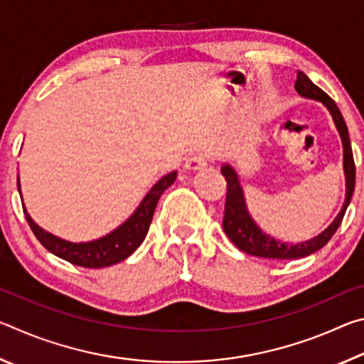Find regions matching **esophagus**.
Here are the masks:
<instances>
[{
	"label": "esophagus",
	"mask_w": 364,
	"mask_h": 364,
	"mask_svg": "<svg viewBox=\"0 0 364 364\" xmlns=\"http://www.w3.org/2000/svg\"><path fill=\"white\" fill-rule=\"evenodd\" d=\"M207 162H208V157L205 154H193V156H189L186 159V168L188 170H200L207 167Z\"/></svg>",
	"instance_id": "34e87169"
}]
</instances>
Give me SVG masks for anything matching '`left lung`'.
I'll list each match as a JSON object with an SVG mask.
<instances>
[{"instance_id": "8db88e82", "label": "left lung", "mask_w": 364, "mask_h": 364, "mask_svg": "<svg viewBox=\"0 0 364 364\" xmlns=\"http://www.w3.org/2000/svg\"><path fill=\"white\" fill-rule=\"evenodd\" d=\"M295 90L299 91L301 96L311 97V100L321 101L326 107L331 110L334 122L338 128V133L342 136L343 143V168L345 176H347V196H345V204L342 207L341 213L337 218L332 221L328 230H324L319 236L310 241H305L301 244L289 245L282 244L279 241H274L268 234L262 232L258 226L252 221L249 217L247 208L244 204L242 189L239 186L237 175L230 165H225L221 168V173L226 178V200H225V215H223V230L230 241L236 245L237 249L254 257H263V258H279V260H292V258H301L315 254L319 249H323L326 244L331 241L334 236L337 228L341 226L343 215L347 212V207L352 200L353 191H355V160L352 152V144H350L348 130L345 125V120L338 110L337 104L332 97L324 93L321 88L311 82L304 72L297 73V80H295Z\"/></svg>"}]
</instances>
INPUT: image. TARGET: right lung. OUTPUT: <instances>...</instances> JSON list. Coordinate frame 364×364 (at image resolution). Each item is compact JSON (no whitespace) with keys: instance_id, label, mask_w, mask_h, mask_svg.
<instances>
[{"instance_id":"obj_1","label":"right lung","mask_w":364,"mask_h":364,"mask_svg":"<svg viewBox=\"0 0 364 364\" xmlns=\"http://www.w3.org/2000/svg\"><path fill=\"white\" fill-rule=\"evenodd\" d=\"M175 180L176 171H171L167 176H164L157 184H154V188L147 193L144 200L141 202L138 210L132 215L130 220H127L120 228H117L107 236L93 242L73 244L63 241V239L53 236V234L41 230L38 225H35V221L30 218L27 210H23V213H26L27 223L32 228L36 239L51 254L72 264H77V267L106 268L125 260L127 257H130L139 247L151 226L154 210H156L160 196L175 183ZM17 188H19L21 193L19 180H17Z\"/></svg>"}]
</instances>
